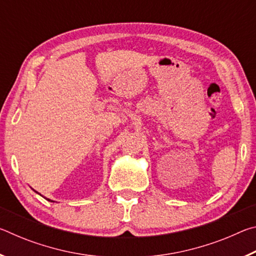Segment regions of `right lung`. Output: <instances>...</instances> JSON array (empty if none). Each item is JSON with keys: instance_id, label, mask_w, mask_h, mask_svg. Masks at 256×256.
<instances>
[{"instance_id": "add662e5", "label": "right lung", "mask_w": 256, "mask_h": 256, "mask_svg": "<svg viewBox=\"0 0 256 256\" xmlns=\"http://www.w3.org/2000/svg\"><path fill=\"white\" fill-rule=\"evenodd\" d=\"M48 201H50V200H48Z\"/></svg>"}]
</instances>
